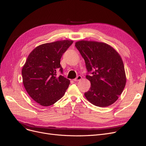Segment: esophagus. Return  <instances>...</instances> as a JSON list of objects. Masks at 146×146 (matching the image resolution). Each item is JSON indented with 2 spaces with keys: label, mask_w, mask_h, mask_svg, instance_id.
I'll list each match as a JSON object with an SVG mask.
<instances>
[{
  "label": "esophagus",
  "mask_w": 146,
  "mask_h": 146,
  "mask_svg": "<svg viewBox=\"0 0 146 146\" xmlns=\"http://www.w3.org/2000/svg\"><path fill=\"white\" fill-rule=\"evenodd\" d=\"M81 79H82V76H80V75H79V76H78L76 77V78L74 79L73 80H74V81H75V82H76V81H78V80H81Z\"/></svg>",
  "instance_id": "esophagus-1"
}]
</instances>
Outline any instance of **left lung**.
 <instances>
[{"label": "left lung", "mask_w": 146, "mask_h": 146, "mask_svg": "<svg viewBox=\"0 0 146 146\" xmlns=\"http://www.w3.org/2000/svg\"><path fill=\"white\" fill-rule=\"evenodd\" d=\"M75 46L84 59L91 75L87 78L91 87L84 95L90 103L99 107L113 104L125 88L126 76L122 59L115 48L105 42L80 40Z\"/></svg>", "instance_id": "1"}]
</instances>
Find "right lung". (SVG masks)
I'll use <instances>...</instances> for the list:
<instances>
[{
  "mask_svg": "<svg viewBox=\"0 0 146 146\" xmlns=\"http://www.w3.org/2000/svg\"><path fill=\"white\" fill-rule=\"evenodd\" d=\"M64 40L44 43L36 47L27 58L21 70L23 83L27 93L43 106L53 105L64 95L70 83L62 73L60 59L72 44Z\"/></svg>",
  "mask_w": 146,
  "mask_h": 146,
  "instance_id": "obj_1",
  "label": "right lung"
}]
</instances>
